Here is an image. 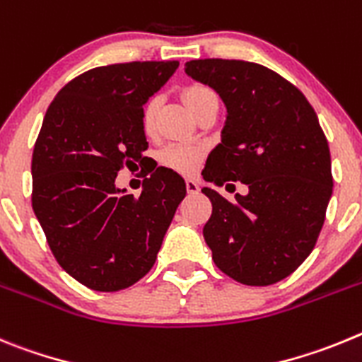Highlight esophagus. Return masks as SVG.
<instances>
[{"instance_id":"1","label":"esophagus","mask_w":362,"mask_h":362,"mask_svg":"<svg viewBox=\"0 0 362 362\" xmlns=\"http://www.w3.org/2000/svg\"><path fill=\"white\" fill-rule=\"evenodd\" d=\"M185 189H187L189 194H197L200 191V184L197 180H193V178H187L185 180Z\"/></svg>"}]
</instances>
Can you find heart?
Returning a JSON list of instances; mask_svg holds the SVG:
<instances>
[{"mask_svg": "<svg viewBox=\"0 0 362 362\" xmlns=\"http://www.w3.org/2000/svg\"><path fill=\"white\" fill-rule=\"evenodd\" d=\"M214 95L213 90L202 86V84H193L184 92V99L187 106L193 112L198 106L202 99L205 97ZM158 99L153 97L146 103L144 112H142V126L146 132H153L155 128V115H157ZM205 158V148L202 144H194V142H173L168 144L158 155V160L164 168H169L171 171H177L180 175H194L200 169L202 162Z\"/></svg>", "mask_w": 362, "mask_h": 362, "instance_id": "obj_1", "label": "heart"}]
</instances>
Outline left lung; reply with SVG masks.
I'll return each instance as SVG.
<instances>
[{
	"label": "left lung",
	"mask_w": 362,
	"mask_h": 362,
	"mask_svg": "<svg viewBox=\"0 0 362 362\" xmlns=\"http://www.w3.org/2000/svg\"><path fill=\"white\" fill-rule=\"evenodd\" d=\"M185 74L213 88L227 108L221 142L202 175L249 187L234 202L202 189L213 204L205 243L229 278L250 286L281 281L314 249L332 197L330 149L317 115L294 84L262 64L198 59L185 63Z\"/></svg>",
	"instance_id": "1"
}]
</instances>
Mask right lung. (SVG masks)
Here are the masks:
<instances>
[{"label":"right lung","instance_id":"add662e5","mask_svg":"<svg viewBox=\"0 0 362 362\" xmlns=\"http://www.w3.org/2000/svg\"><path fill=\"white\" fill-rule=\"evenodd\" d=\"M178 61H133L92 68L48 106L32 155V209L57 263L99 292L128 288L155 265L185 197L168 168L148 171L139 197L115 185L148 149L142 112ZM146 173V175H148Z\"/></svg>","mask_w":362,"mask_h":362}]
</instances>
